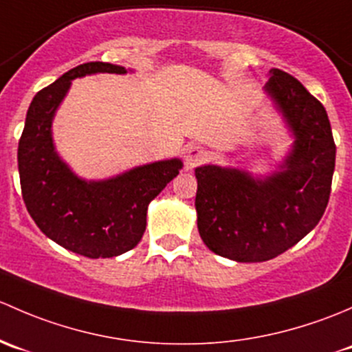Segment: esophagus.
<instances>
[{"mask_svg": "<svg viewBox=\"0 0 352 352\" xmlns=\"http://www.w3.org/2000/svg\"><path fill=\"white\" fill-rule=\"evenodd\" d=\"M206 159V151L201 146H191L186 152V168L193 169Z\"/></svg>", "mask_w": 352, "mask_h": 352, "instance_id": "esophagus-1", "label": "esophagus"}]
</instances>
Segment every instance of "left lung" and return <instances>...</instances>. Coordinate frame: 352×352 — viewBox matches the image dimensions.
I'll return each instance as SVG.
<instances>
[{
	"instance_id": "1",
	"label": "left lung",
	"mask_w": 352,
	"mask_h": 352,
	"mask_svg": "<svg viewBox=\"0 0 352 352\" xmlns=\"http://www.w3.org/2000/svg\"><path fill=\"white\" fill-rule=\"evenodd\" d=\"M266 91L296 137L283 171L266 179L219 166L195 171L203 242L239 263L270 261L293 248L317 226L331 197L336 144L324 104L281 69H271Z\"/></svg>"
}]
</instances>
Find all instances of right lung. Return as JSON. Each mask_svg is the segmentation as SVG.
<instances>
[{
    "label": "right lung",
    "instance_id": "obj_1",
    "mask_svg": "<svg viewBox=\"0 0 352 352\" xmlns=\"http://www.w3.org/2000/svg\"><path fill=\"white\" fill-rule=\"evenodd\" d=\"M125 69L86 63L41 89L27 111L18 142V171L25 206L47 237L91 259L113 257L135 248L146 232L147 206L179 175L181 161H159L100 183H86L69 171L52 146L50 125L71 79Z\"/></svg>",
    "mask_w": 352,
    "mask_h": 352
}]
</instances>
